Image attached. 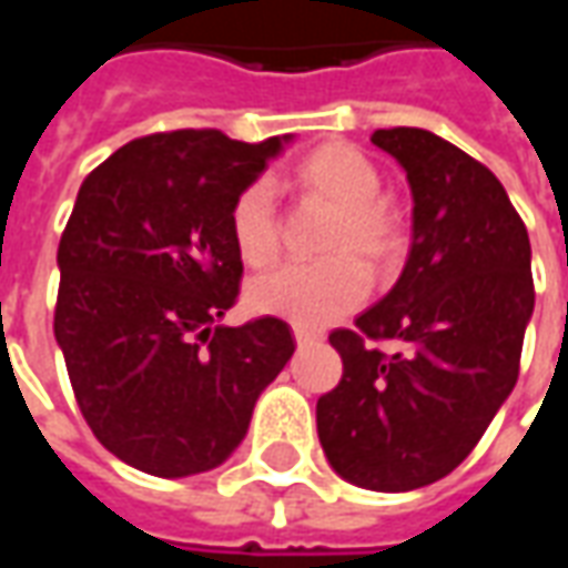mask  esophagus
Here are the masks:
<instances>
[{
	"instance_id": "esophagus-1",
	"label": "esophagus",
	"mask_w": 568,
	"mask_h": 568,
	"mask_svg": "<svg viewBox=\"0 0 568 568\" xmlns=\"http://www.w3.org/2000/svg\"><path fill=\"white\" fill-rule=\"evenodd\" d=\"M323 338L320 332H307V328H295V341L297 347H307V344H316V341Z\"/></svg>"
}]
</instances>
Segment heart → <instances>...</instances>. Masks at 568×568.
I'll return each mask as SVG.
<instances>
[{"label": "heart", "instance_id": "b5f03b06", "mask_svg": "<svg viewBox=\"0 0 568 568\" xmlns=\"http://www.w3.org/2000/svg\"><path fill=\"white\" fill-rule=\"evenodd\" d=\"M304 196L338 205V217L325 233L320 264H288L261 276L248 288V304L257 313L280 316L295 328H323L356 311L372 292L363 257L372 267H387L403 252V217L387 196L384 178L363 150L353 144L316 146L292 172ZM230 236L236 255L248 267H267L280 257L283 221L267 181H252L230 205Z\"/></svg>", "mask_w": 568, "mask_h": 568}]
</instances>
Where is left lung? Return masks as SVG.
<instances>
[{
    "mask_svg": "<svg viewBox=\"0 0 568 568\" xmlns=\"http://www.w3.org/2000/svg\"><path fill=\"white\" fill-rule=\"evenodd\" d=\"M372 144L406 169L412 248L403 276L356 328H335L341 381L316 403V430L341 477L408 491L474 452L519 375L535 307L532 248L495 174L424 129H378ZM372 339H403L381 354Z\"/></svg>",
    "mask_w": 568,
    "mask_h": 568,
    "instance_id": "8db88e82",
    "label": "left lung"
}]
</instances>
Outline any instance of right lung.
I'll list each match as a JSON object with an SVG mask.
<instances>
[{"instance_id": "obj_1", "label": "right lung", "mask_w": 568, "mask_h": 568, "mask_svg": "<svg viewBox=\"0 0 568 568\" xmlns=\"http://www.w3.org/2000/svg\"><path fill=\"white\" fill-rule=\"evenodd\" d=\"M283 141L146 134L79 187L58 245L54 338L91 434L144 474L190 477L227 462L295 353L276 316L217 325L243 280L230 205Z\"/></svg>"}]
</instances>
